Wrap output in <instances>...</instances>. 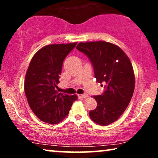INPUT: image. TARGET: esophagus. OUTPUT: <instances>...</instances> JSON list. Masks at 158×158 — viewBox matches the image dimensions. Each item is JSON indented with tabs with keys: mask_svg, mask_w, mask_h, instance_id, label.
Wrapping results in <instances>:
<instances>
[{
	"mask_svg": "<svg viewBox=\"0 0 158 158\" xmlns=\"http://www.w3.org/2000/svg\"><path fill=\"white\" fill-rule=\"evenodd\" d=\"M81 97L83 98H88V94H82L81 95Z\"/></svg>",
	"mask_w": 158,
	"mask_h": 158,
	"instance_id": "1",
	"label": "esophagus"
}]
</instances>
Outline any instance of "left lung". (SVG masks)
I'll return each instance as SVG.
<instances>
[{"mask_svg":"<svg viewBox=\"0 0 158 158\" xmlns=\"http://www.w3.org/2000/svg\"><path fill=\"white\" fill-rule=\"evenodd\" d=\"M76 48L90 59L96 81L105 84L103 94L93 97L97 107L89 115L95 123L106 126L120 117L133 96L135 77L132 64L124 52L112 43L81 42Z\"/></svg>","mask_w":158,"mask_h":158,"instance_id":"8db88e82","label":"left lung"}]
</instances>
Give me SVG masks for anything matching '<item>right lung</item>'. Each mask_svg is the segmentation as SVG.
Returning <instances> with one entry per match:
<instances>
[{"instance_id":"1","label":"right lung","mask_w":158,"mask_h":158,"mask_svg":"<svg viewBox=\"0 0 158 158\" xmlns=\"http://www.w3.org/2000/svg\"><path fill=\"white\" fill-rule=\"evenodd\" d=\"M54 44L43 47L29 63L26 73L24 91L28 103L42 122L56 124L66 117L77 96L59 93L57 84L64 58L76 46Z\"/></svg>"}]
</instances>
